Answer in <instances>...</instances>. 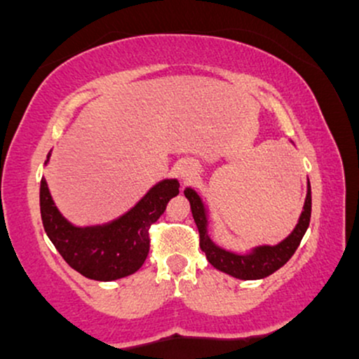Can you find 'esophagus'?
Masks as SVG:
<instances>
[{
	"label": "esophagus",
	"instance_id": "34e87169",
	"mask_svg": "<svg viewBox=\"0 0 359 359\" xmlns=\"http://www.w3.org/2000/svg\"><path fill=\"white\" fill-rule=\"evenodd\" d=\"M192 172H194V167L189 165V163H185V165H182V167L179 168V175L184 177V179H187V177L191 175Z\"/></svg>",
	"mask_w": 359,
	"mask_h": 359
}]
</instances>
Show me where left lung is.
<instances>
[{
	"mask_svg": "<svg viewBox=\"0 0 359 359\" xmlns=\"http://www.w3.org/2000/svg\"><path fill=\"white\" fill-rule=\"evenodd\" d=\"M184 196L191 203L194 221H196L197 229H199V246L205 253V258L209 259V263H211L214 269L224 271V273L240 280L265 278L273 273V271L282 269L288 259L292 258V255L295 253V250L299 248L300 241H302L304 234H306L309 228V222H311L312 197L311 184H309L304 211L300 214V219L290 236H287L285 240L275 246H258V248H255L248 255H236L219 248V246H216L211 241L208 234V214H205L203 201H201L196 191L187 187L184 191Z\"/></svg>",
	"mask_w": 359,
	"mask_h": 359,
	"instance_id": "obj_1",
	"label": "left lung"
}]
</instances>
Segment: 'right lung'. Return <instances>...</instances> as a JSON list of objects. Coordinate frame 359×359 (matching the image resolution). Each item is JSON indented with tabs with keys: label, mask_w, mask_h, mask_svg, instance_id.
<instances>
[{
	"label": "right lung",
	"mask_w": 359,
	"mask_h": 359,
	"mask_svg": "<svg viewBox=\"0 0 359 359\" xmlns=\"http://www.w3.org/2000/svg\"><path fill=\"white\" fill-rule=\"evenodd\" d=\"M179 187L175 179L162 180L116 221L76 228L62 217L42 179L40 214L43 229L67 265L86 278L111 282L128 277L145 263L150 251V226L165 212L168 201L179 194Z\"/></svg>",
	"instance_id": "add662e5"
}]
</instances>
